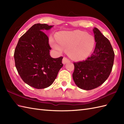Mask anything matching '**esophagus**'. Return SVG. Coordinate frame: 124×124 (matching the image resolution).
<instances>
[{"mask_svg": "<svg viewBox=\"0 0 124 124\" xmlns=\"http://www.w3.org/2000/svg\"><path fill=\"white\" fill-rule=\"evenodd\" d=\"M70 62V60L68 59L67 57H64L63 58V60H62V63L63 64H66L68 62Z\"/></svg>", "mask_w": 124, "mask_h": 124, "instance_id": "34e87169", "label": "esophagus"}]
</instances>
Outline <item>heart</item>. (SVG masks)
I'll list each match as a JSON object with an SVG mask.
<instances>
[{"mask_svg": "<svg viewBox=\"0 0 124 124\" xmlns=\"http://www.w3.org/2000/svg\"><path fill=\"white\" fill-rule=\"evenodd\" d=\"M53 48L60 53L63 50L68 51L71 58L75 60L85 59L93 50L95 39L93 36L79 30L64 31L58 33L56 40L50 38Z\"/></svg>", "mask_w": 124, "mask_h": 124, "instance_id": "1", "label": "heart"}]
</instances>
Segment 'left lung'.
I'll return each instance as SVG.
<instances>
[{"mask_svg": "<svg viewBox=\"0 0 124 124\" xmlns=\"http://www.w3.org/2000/svg\"><path fill=\"white\" fill-rule=\"evenodd\" d=\"M96 45L93 53L83 61L74 62L72 78L84 90L98 87L106 81L114 65L115 53L109 40L96 28L93 29Z\"/></svg>", "mask_w": 124, "mask_h": 124, "instance_id": "8db88e82", "label": "left lung"}]
</instances>
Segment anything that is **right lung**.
<instances>
[{
  "label": "right lung",
  "instance_id": "1",
  "mask_svg": "<svg viewBox=\"0 0 124 124\" xmlns=\"http://www.w3.org/2000/svg\"><path fill=\"white\" fill-rule=\"evenodd\" d=\"M53 27L34 24L21 37L15 49V63L18 74L24 83L37 89L51 86L63 65L62 56L54 59L49 54V39L43 31Z\"/></svg>",
  "mask_w": 124,
  "mask_h": 124
}]
</instances>
